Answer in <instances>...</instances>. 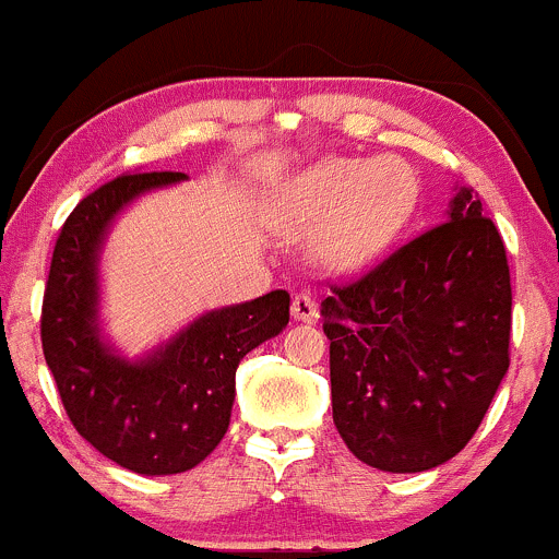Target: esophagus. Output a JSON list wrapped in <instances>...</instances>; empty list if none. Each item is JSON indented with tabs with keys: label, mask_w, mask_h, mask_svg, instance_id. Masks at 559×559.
Instances as JSON below:
<instances>
[{
	"label": "esophagus",
	"mask_w": 559,
	"mask_h": 559,
	"mask_svg": "<svg viewBox=\"0 0 559 559\" xmlns=\"http://www.w3.org/2000/svg\"><path fill=\"white\" fill-rule=\"evenodd\" d=\"M290 312L296 320H304V323H314L320 318V307L309 293H296L290 304Z\"/></svg>",
	"instance_id": "1"
}]
</instances>
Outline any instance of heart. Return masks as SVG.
Returning <instances> with one entry per match:
<instances>
[{"label":"heart","instance_id":"1","mask_svg":"<svg viewBox=\"0 0 559 559\" xmlns=\"http://www.w3.org/2000/svg\"><path fill=\"white\" fill-rule=\"evenodd\" d=\"M418 179L402 159L334 157L298 176L285 195L301 228H323L318 252L340 269L378 255L411 219Z\"/></svg>","mask_w":559,"mask_h":559}]
</instances>
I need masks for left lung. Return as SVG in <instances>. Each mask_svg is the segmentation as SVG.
<instances>
[{"instance_id":"left-lung-1","label":"left lung","mask_w":559,"mask_h":559,"mask_svg":"<svg viewBox=\"0 0 559 559\" xmlns=\"http://www.w3.org/2000/svg\"><path fill=\"white\" fill-rule=\"evenodd\" d=\"M336 432L367 465L421 473L460 454L511 364V272L469 187L449 219L361 277L331 285Z\"/></svg>"}]
</instances>
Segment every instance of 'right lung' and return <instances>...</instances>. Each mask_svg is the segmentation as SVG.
<instances>
[{"label": "right lung", "mask_w": 559, "mask_h": 559, "mask_svg": "<svg viewBox=\"0 0 559 559\" xmlns=\"http://www.w3.org/2000/svg\"><path fill=\"white\" fill-rule=\"evenodd\" d=\"M185 179L176 170L130 174L90 192L53 247L43 293V356L68 418L116 465L174 475L206 460L230 424L239 361L290 318V296L214 309L143 361L114 356L97 329V250L110 219L141 192Z\"/></svg>", "instance_id": "right-lung-1"}]
</instances>
